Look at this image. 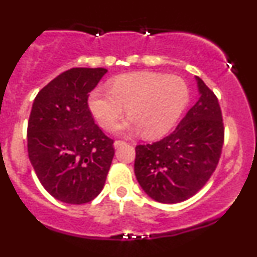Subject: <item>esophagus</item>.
<instances>
[{
	"label": "esophagus",
	"instance_id": "34e87169",
	"mask_svg": "<svg viewBox=\"0 0 257 257\" xmlns=\"http://www.w3.org/2000/svg\"><path fill=\"white\" fill-rule=\"evenodd\" d=\"M124 144H125V141H123V140H116V141H114V143H113V146H114V149H117V147L124 145Z\"/></svg>",
	"mask_w": 257,
	"mask_h": 257
}]
</instances>
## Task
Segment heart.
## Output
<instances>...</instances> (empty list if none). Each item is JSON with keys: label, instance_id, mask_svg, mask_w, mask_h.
I'll return each instance as SVG.
<instances>
[{"label": "heart", "instance_id": "b5f03b06", "mask_svg": "<svg viewBox=\"0 0 257 257\" xmlns=\"http://www.w3.org/2000/svg\"><path fill=\"white\" fill-rule=\"evenodd\" d=\"M187 101L188 88L182 78L141 71L113 78L108 89L95 88L88 96V107L102 128L110 129L125 106L129 118L116 131L157 138L175 124Z\"/></svg>", "mask_w": 257, "mask_h": 257}]
</instances>
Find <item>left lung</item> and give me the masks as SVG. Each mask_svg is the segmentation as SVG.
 <instances>
[{
	"label": "left lung",
	"mask_w": 257,
	"mask_h": 257,
	"mask_svg": "<svg viewBox=\"0 0 257 257\" xmlns=\"http://www.w3.org/2000/svg\"><path fill=\"white\" fill-rule=\"evenodd\" d=\"M199 99L162 140L135 147L134 173L147 196L174 204L196 194L216 169L225 139L213 90L196 77Z\"/></svg>",
	"instance_id": "1"
}]
</instances>
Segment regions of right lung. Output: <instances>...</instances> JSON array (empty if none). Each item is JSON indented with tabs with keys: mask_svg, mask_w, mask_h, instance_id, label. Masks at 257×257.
<instances>
[{
	"mask_svg": "<svg viewBox=\"0 0 257 257\" xmlns=\"http://www.w3.org/2000/svg\"><path fill=\"white\" fill-rule=\"evenodd\" d=\"M107 70L75 67L42 88L32 104L28 152L38 180L55 199L83 204L104 188L113 140L94 122L88 96Z\"/></svg>",
	"mask_w": 257,
	"mask_h": 257,
	"instance_id": "obj_1",
	"label": "right lung"
}]
</instances>
